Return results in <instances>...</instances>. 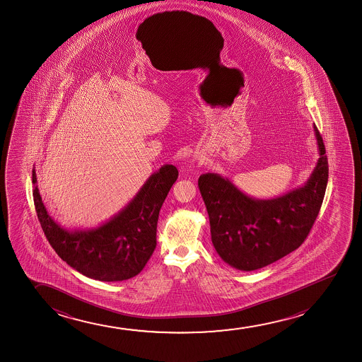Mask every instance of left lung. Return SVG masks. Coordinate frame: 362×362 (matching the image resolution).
<instances>
[{"instance_id":"left-lung-1","label":"left lung","mask_w":362,"mask_h":362,"mask_svg":"<svg viewBox=\"0 0 362 362\" xmlns=\"http://www.w3.org/2000/svg\"><path fill=\"white\" fill-rule=\"evenodd\" d=\"M319 159L304 185L273 199L243 193L218 173L199 177L218 256L240 271H255L297 250L312 228L325 195L329 167L325 146L314 124Z\"/></svg>"}]
</instances>
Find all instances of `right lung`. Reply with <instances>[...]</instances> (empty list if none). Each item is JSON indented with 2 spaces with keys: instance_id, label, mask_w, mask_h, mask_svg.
I'll list each match as a JSON object with an SVG mask.
<instances>
[{
  "instance_id": "add662e5",
  "label": "right lung",
  "mask_w": 362,
  "mask_h": 362,
  "mask_svg": "<svg viewBox=\"0 0 362 362\" xmlns=\"http://www.w3.org/2000/svg\"><path fill=\"white\" fill-rule=\"evenodd\" d=\"M177 178L178 169L164 164L110 220L96 228L68 230L47 211L33 168L35 211L50 246L70 267L96 281H126L137 276L153 253L159 210Z\"/></svg>"
}]
</instances>
